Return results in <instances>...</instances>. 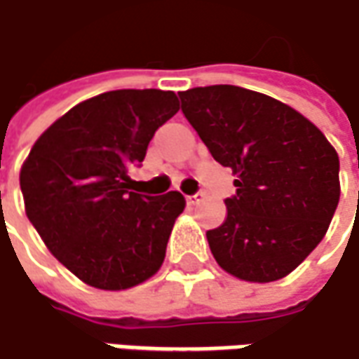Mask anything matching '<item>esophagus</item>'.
I'll return each instance as SVG.
<instances>
[{
  "label": "esophagus",
  "mask_w": 359,
  "mask_h": 359,
  "mask_svg": "<svg viewBox=\"0 0 359 359\" xmlns=\"http://www.w3.org/2000/svg\"><path fill=\"white\" fill-rule=\"evenodd\" d=\"M202 198H204V194H202V192H196V194H189V196H187V204L194 206V204H198Z\"/></svg>",
  "instance_id": "34e87169"
}]
</instances>
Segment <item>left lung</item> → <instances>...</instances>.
I'll return each instance as SVG.
<instances>
[{
    "mask_svg": "<svg viewBox=\"0 0 359 359\" xmlns=\"http://www.w3.org/2000/svg\"><path fill=\"white\" fill-rule=\"evenodd\" d=\"M212 157L236 175L228 216L206 231L224 271L271 283L323 241L340 200V161L324 133L271 96L230 84L180 92Z\"/></svg>",
    "mask_w": 359,
    "mask_h": 359,
    "instance_id": "1",
    "label": "left lung"
}]
</instances>
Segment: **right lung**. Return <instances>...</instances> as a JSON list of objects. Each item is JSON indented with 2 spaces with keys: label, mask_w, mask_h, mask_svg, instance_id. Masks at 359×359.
<instances>
[{
  "label": "right lung",
  "mask_w": 359,
  "mask_h": 359,
  "mask_svg": "<svg viewBox=\"0 0 359 359\" xmlns=\"http://www.w3.org/2000/svg\"><path fill=\"white\" fill-rule=\"evenodd\" d=\"M179 111L175 92L111 90L46 129L21 167L27 218L80 281L121 291L159 271L184 196L131 192L129 170Z\"/></svg>",
  "instance_id": "right-lung-1"
}]
</instances>
